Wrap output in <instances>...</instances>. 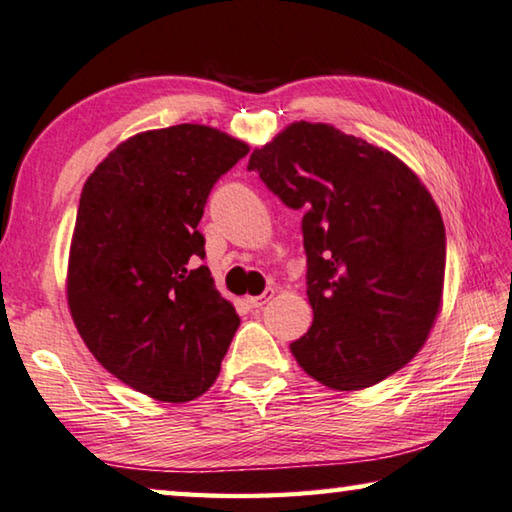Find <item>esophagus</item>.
<instances>
[{
    "label": "esophagus",
    "mask_w": 512,
    "mask_h": 512,
    "mask_svg": "<svg viewBox=\"0 0 512 512\" xmlns=\"http://www.w3.org/2000/svg\"><path fill=\"white\" fill-rule=\"evenodd\" d=\"M273 294H275L273 289H266L262 296H248L246 300H248V305H250V307H264V305L269 303V300L273 298Z\"/></svg>",
    "instance_id": "obj_1"
}]
</instances>
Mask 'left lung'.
<instances>
[{
    "mask_svg": "<svg viewBox=\"0 0 512 512\" xmlns=\"http://www.w3.org/2000/svg\"><path fill=\"white\" fill-rule=\"evenodd\" d=\"M303 209L314 321L289 344L307 376L358 392L405 367L442 310L446 234L431 191L385 148L296 120L248 159Z\"/></svg>",
    "mask_w": 512,
    "mask_h": 512,
    "instance_id": "8db88e82",
    "label": "left lung"
}]
</instances>
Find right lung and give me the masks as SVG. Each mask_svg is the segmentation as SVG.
<instances>
[{
	"label": "right lung",
	"mask_w": 512,
	"mask_h": 512,
	"mask_svg": "<svg viewBox=\"0 0 512 512\" xmlns=\"http://www.w3.org/2000/svg\"><path fill=\"white\" fill-rule=\"evenodd\" d=\"M248 143L207 125L129 136L88 175L66 296L93 358L164 403L198 399L221 371L239 314L214 287L198 223Z\"/></svg>",
	"instance_id": "add662e5"
}]
</instances>
